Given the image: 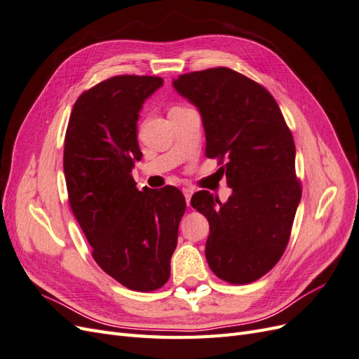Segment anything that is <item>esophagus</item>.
Masks as SVG:
<instances>
[{"label":"esophagus","mask_w":359,"mask_h":359,"mask_svg":"<svg viewBox=\"0 0 359 359\" xmlns=\"http://www.w3.org/2000/svg\"><path fill=\"white\" fill-rule=\"evenodd\" d=\"M182 193H184V196H186L187 206H190V199H191V194H193V189H190V187H184V189H182Z\"/></svg>","instance_id":"obj_1"}]
</instances>
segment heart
<instances>
[{
  "label": "heart",
  "instance_id": "heart-1",
  "mask_svg": "<svg viewBox=\"0 0 359 359\" xmlns=\"http://www.w3.org/2000/svg\"><path fill=\"white\" fill-rule=\"evenodd\" d=\"M175 109H180V106H173V107H172V109H170L169 112H172V111H175Z\"/></svg>",
  "mask_w": 359,
  "mask_h": 359
}]
</instances>
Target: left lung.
Here are the masks:
<instances>
[{"mask_svg":"<svg viewBox=\"0 0 359 359\" xmlns=\"http://www.w3.org/2000/svg\"><path fill=\"white\" fill-rule=\"evenodd\" d=\"M173 88L199 109L206 157L226 161L232 189L226 203L206 190L191 198L210 223L206 260L219 278L252 283L283 256L301 201L290 130L268 90L227 67L181 74Z\"/></svg>","mask_w":359,"mask_h":359,"instance_id":"1","label":"left lung"}]
</instances>
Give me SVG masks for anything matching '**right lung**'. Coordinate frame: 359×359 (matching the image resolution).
<instances>
[{
  "label": "right lung",
  "instance_id": "add662e5",
  "mask_svg": "<svg viewBox=\"0 0 359 359\" xmlns=\"http://www.w3.org/2000/svg\"><path fill=\"white\" fill-rule=\"evenodd\" d=\"M157 76L121 74L76 100L64 140L70 208L99 266L127 289L151 292L170 276L186 199L177 187L140 191L132 177L136 124Z\"/></svg>",
  "mask_w": 359,
  "mask_h": 359
}]
</instances>
